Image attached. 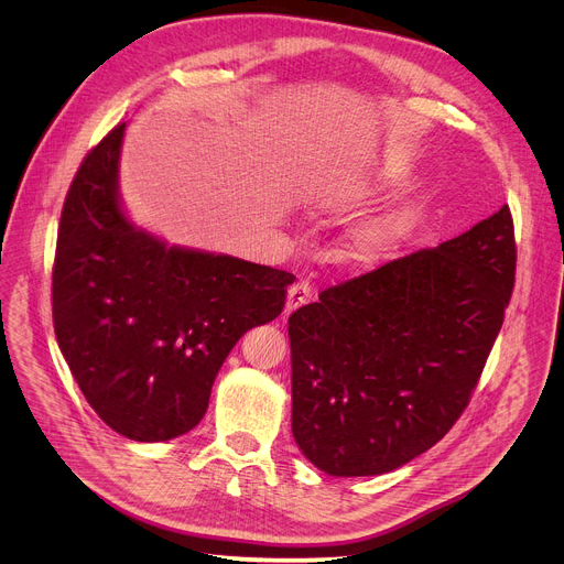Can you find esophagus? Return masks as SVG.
Returning <instances> with one entry per match:
<instances>
[{
  "instance_id": "34e87169",
  "label": "esophagus",
  "mask_w": 564,
  "mask_h": 564,
  "mask_svg": "<svg viewBox=\"0 0 564 564\" xmlns=\"http://www.w3.org/2000/svg\"><path fill=\"white\" fill-rule=\"evenodd\" d=\"M310 296H312V290H310V285L305 283V281H299V283H294L290 290H288V301H285V312L290 314V312H294L296 307H301V305H305L307 301H310Z\"/></svg>"
}]
</instances>
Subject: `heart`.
<instances>
[{
  "instance_id": "1",
  "label": "heart",
  "mask_w": 564,
  "mask_h": 564,
  "mask_svg": "<svg viewBox=\"0 0 564 564\" xmlns=\"http://www.w3.org/2000/svg\"><path fill=\"white\" fill-rule=\"evenodd\" d=\"M411 165L397 155H383L372 167L337 170L318 178L314 185V205L326 212H350L370 205L406 183ZM413 225L411 209H394L357 225L348 236V257L375 263L390 257Z\"/></svg>"
}]
</instances>
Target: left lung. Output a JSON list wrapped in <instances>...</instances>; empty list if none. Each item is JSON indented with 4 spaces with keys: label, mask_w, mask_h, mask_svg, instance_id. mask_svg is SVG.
<instances>
[{
    "label": "left lung",
    "mask_w": 564,
    "mask_h": 564,
    "mask_svg": "<svg viewBox=\"0 0 564 564\" xmlns=\"http://www.w3.org/2000/svg\"><path fill=\"white\" fill-rule=\"evenodd\" d=\"M516 281L509 205L290 314L292 435L337 477L381 475L437 444L470 401Z\"/></svg>",
    "instance_id": "8db88e82"
}]
</instances>
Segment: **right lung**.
<instances>
[{
    "mask_svg": "<svg viewBox=\"0 0 564 564\" xmlns=\"http://www.w3.org/2000/svg\"><path fill=\"white\" fill-rule=\"evenodd\" d=\"M124 127L87 153L68 187L53 326L98 417L133 442H167L203 420L229 350L281 314L294 274L170 248L133 227L118 194Z\"/></svg>",
    "mask_w": 564,
    "mask_h": 564,
    "instance_id": "add662e5",
    "label": "right lung"
}]
</instances>
